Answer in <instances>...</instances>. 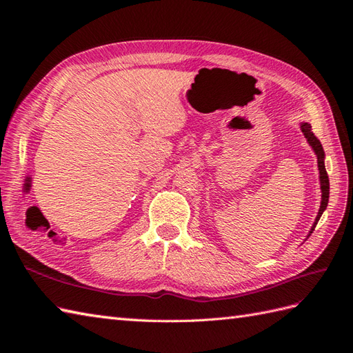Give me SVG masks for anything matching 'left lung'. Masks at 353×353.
Here are the masks:
<instances>
[{"instance_id": "obj_1", "label": "left lung", "mask_w": 353, "mask_h": 353, "mask_svg": "<svg viewBox=\"0 0 353 353\" xmlns=\"http://www.w3.org/2000/svg\"><path fill=\"white\" fill-rule=\"evenodd\" d=\"M301 130L305 135V138L307 140L309 145H311L314 148V152L316 154V159H318V170H319V183H321V206H319V210H318V215H316V219L314 222V225L311 228V231H309V234H312V231L315 230L316 223L319 221V218H321L323 212L327 209V205H328V196H330V181H328V175H327V170H325V165H324V150H323V145L321 143H319L318 138L314 135L312 132V128L309 123L306 122H302L301 123Z\"/></svg>"}]
</instances>
